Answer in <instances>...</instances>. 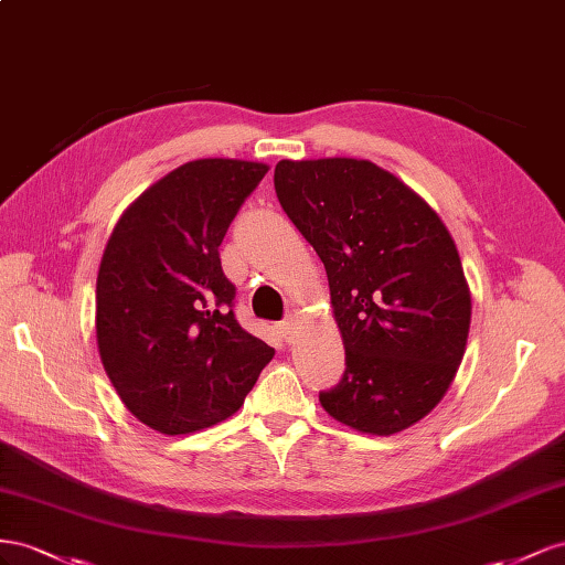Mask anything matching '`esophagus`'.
Here are the masks:
<instances>
[{
    "label": "esophagus",
    "instance_id": "obj_1",
    "mask_svg": "<svg viewBox=\"0 0 565 565\" xmlns=\"http://www.w3.org/2000/svg\"><path fill=\"white\" fill-rule=\"evenodd\" d=\"M296 327H298V321L294 317H288L279 324V333L286 338V341H291L294 333H296Z\"/></svg>",
    "mask_w": 565,
    "mask_h": 565
}]
</instances>
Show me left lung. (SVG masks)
<instances>
[{
	"label": "left lung",
	"mask_w": 565,
	"mask_h": 565,
	"mask_svg": "<svg viewBox=\"0 0 565 565\" xmlns=\"http://www.w3.org/2000/svg\"><path fill=\"white\" fill-rule=\"evenodd\" d=\"M274 189L324 263L345 348V374L319 393L321 407L369 435L422 422L452 385L471 327L452 234L372 160H279Z\"/></svg>",
	"instance_id": "8db88e82"
}]
</instances>
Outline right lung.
Segmentation results:
<instances>
[{"instance_id": "right-lung-1", "label": "right lung", "mask_w": 565, "mask_h": 565, "mask_svg": "<svg viewBox=\"0 0 565 565\" xmlns=\"http://www.w3.org/2000/svg\"><path fill=\"white\" fill-rule=\"evenodd\" d=\"M269 166L189 160L130 203L96 277V345L122 405L166 435L215 426L274 358L236 321L220 244Z\"/></svg>"}]
</instances>
